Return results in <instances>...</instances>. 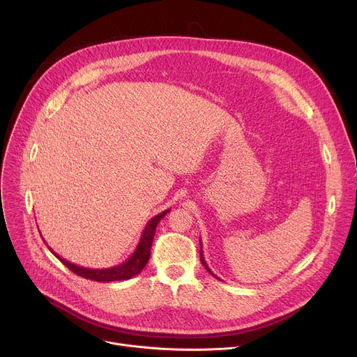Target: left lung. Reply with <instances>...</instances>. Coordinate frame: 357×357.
Here are the masks:
<instances>
[{
  "instance_id": "obj_1",
  "label": "left lung",
  "mask_w": 357,
  "mask_h": 357,
  "mask_svg": "<svg viewBox=\"0 0 357 357\" xmlns=\"http://www.w3.org/2000/svg\"><path fill=\"white\" fill-rule=\"evenodd\" d=\"M199 246H201V248H199V250H201V252H199V256H201V264L204 265V268H205V269H207V272H208V273H211L213 276H215V275L211 272V269L208 268L207 261H205V259H204V255H202V243H201V240H199ZM215 278H217V276H215Z\"/></svg>"
}]
</instances>
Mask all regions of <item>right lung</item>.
Masks as SVG:
<instances>
[{"instance_id":"1","label":"right lung","mask_w":357,"mask_h":357,"mask_svg":"<svg viewBox=\"0 0 357 357\" xmlns=\"http://www.w3.org/2000/svg\"><path fill=\"white\" fill-rule=\"evenodd\" d=\"M169 211H171V210H166V211L155 215L152 220H150L146 224V227L142 233V237L139 240V245H137L136 250L133 252V255H131L126 261H123L121 265L114 266V268L89 269V268L78 266L75 264H70V261H68L66 259L61 257L58 253H54L49 246L47 248L69 271H72L73 273H77L82 278H86V279H91V280H97V282H114V280H127L130 278L139 275L143 271V268L146 266V264L149 261V257H150V248H152V241H153V237H155V233H156L158 224Z\"/></svg>"}]
</instances>
